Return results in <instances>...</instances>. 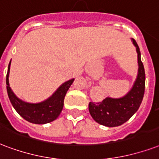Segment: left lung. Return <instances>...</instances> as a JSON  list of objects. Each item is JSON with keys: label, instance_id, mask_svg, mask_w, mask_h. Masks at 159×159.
Returning a JSON list of instances; mask_svg holds the SVG:
<instances>
[{"label": "left lung", "instance_id": "left-lung-1", "mask_svg": "<svg viewBox=\"0 0 159 159\" xmlns=\"http://www.w3.org/2000/svg\"><path fill=\"white\" fill-rule=\"evenodd\" d=\"M139 61V74L132 90L122 98L104 99L102 102H90L88 105L91 116L97 123L107 127H117L126 123L138 111L143 98L145 90V71L141 61V52L136 41Z\"/></svg>", "mask_w": 159, "mask_h": 159}]
</instances>
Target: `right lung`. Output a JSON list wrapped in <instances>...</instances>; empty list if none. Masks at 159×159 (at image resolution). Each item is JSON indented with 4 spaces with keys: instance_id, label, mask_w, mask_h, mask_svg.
I'll return each mask as SVG.
<instances>
[{
    "instance_id": "obj_1",
    "label": "right lung",
    "mask_w": 159,
    "mask_h": 159,
    "mask_svg": "<svg viewBox=\"0 0 159 159\" xmlns=\"http://www.w3.org/2000/svg\"><path fill=\"white\" fill-rule=\"evenodd\" d=\"M10 65L11 61L8 66L7 74V90L10 101L16 109V111L25 120L36 124L48 123L57 119L63 108L64 98L66 96V92L71 87L74 79L69 80L63 83L50 98H48L45 102L36 104L26 103L17 98L10 88L8 79Z\"/></svg>"
}]
</instances>
